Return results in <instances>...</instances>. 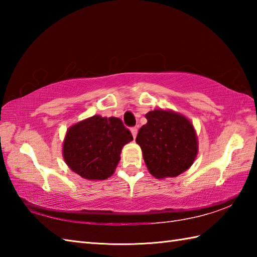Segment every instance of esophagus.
Segmentation results:
<instances>
[{"instance_id": "esophagus-1", "label": "esophagus", "mask_w": 257, "mask_h": 257, "mask_svg": "<svg viewBox=\"0 0 257 257\" xmlns=\"http://www.w3.org/2000/svg\"><path fill=\"white\" fill-rule=\"evenodd\" d=\"M130 132H132V135H133V137H134V139L137 137V133H138V129L136 128V127H134V128H132L130 129Z\"/></svg>"}]
</instances>
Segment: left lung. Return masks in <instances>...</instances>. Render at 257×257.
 I'll list each match as a JSON object with an SVG mask.
<instances>
[{"mask_svg":"<svg viewBox=\"0 0 257 257\" xmlns=\"http://www.w3.org/2000/svg\"><path fill=\"white\" fill-rule=\"evenodd\" d=\"M136 143L143 150L147 168L156 179L176 178L193 165L199 152L198 136L184 114L171 109L146 113Z\"/></svg>","mask_w":257,"mask_h":257,"instance_id":"obj_1","label":"left lung"}]
</instances>
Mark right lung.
<instances>
[{
	"label": "right lung",
	"instance_id": "1",
	"mask_svg": "<svg viewBox=\"0 0 257 257\" xmlns=\"http://www.w3.org/2000/svg\"><path fill=\"white\" fill-rule=\"evenodd\" d=\"M133 140L119 118L95 114L67 129L63 158L70 170L81 178L106 180L116 170L123 146Z\"/></svg>",
	"mask_w": 257,
	"mask_h": 257
}]
</instances>
